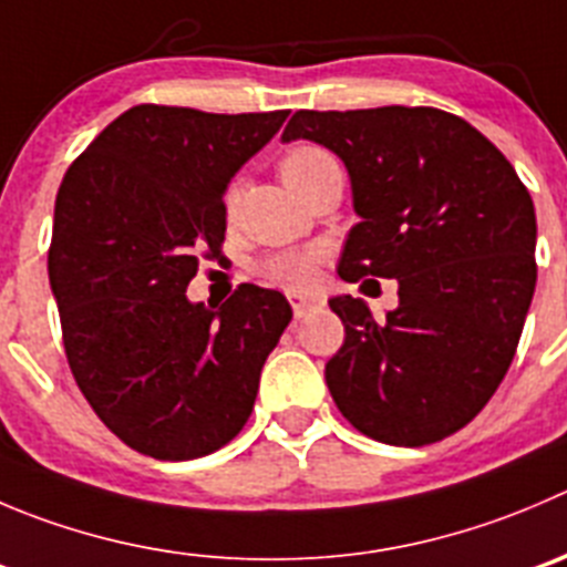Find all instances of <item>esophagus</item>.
<instances>
[{
	"instance_id": "34e87169",
	"label": "esophagus",
	"mask_w": 567,
	"mask_h": 567,
	"mask_svg": "<svg viewBox=\"0 0 567 567\" xmlns=\"http://www.w3.org/2000/svg\"><path fill=\"white\" fill-rule=\"evenodd\" d=\"M287 298H289V303H292L295 317H303L306 311H311L317 303H320L315 295H303V292H287Z\"/></svg>"
}]
</instances>
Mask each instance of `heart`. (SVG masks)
<instances>
[{
	"label": "heart",
	"mask_w": 567,
	"mask_h": 567,
	"mask_svg": "<svg viewBox=\"0 0 567 567\" xmlns=\"http://www.w3.org/2000/svg\"><path fill=\"white\" fill-rule=\"evenodd\" d=\"M331 161V155L322 153L317 147H298L287 155V158L280 161V181L292 186L295 181L306 175V172L317 169L320 164ZM236 199H239V188L230 186L228 194H225V208L228 214H234ZM317 269H320V252L317 250H289V252H278V256L269 258L264 264V275L275 284H284V287L292 289H303L309 287L311 280H315Z\"/></svg>",
	"instance_id": "b5f03b06"
}]
</instances>
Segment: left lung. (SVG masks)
<instances>
[{"instance_id":"obj_1","label":"left lung","mask_w":567,"mask_h":567,"mask_svg":"<svg viewBox=\"0 0 567 567\" xmlns=\"http://www.w3.org/2000/svg\"><path fill=\"white\" fill-rule=\"evenodd\" d=\"M344 164L359 223L339 275L398 280V306L328 300L344 342L326 364L339 412L386 445H429L471 423L515 355L537 284L535 203L509 161L436 107L298 111L280 142Z\"/></svg>"}]
</instances>
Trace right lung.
<instances>
[{"instance_id": "obj_1", "label": "right lung", "mask_w": 567, "mask_h": 567, "mask_svg": "<svg viewBox=\"0 0 567 567\" xmlns=\"http://www.w3.org/2000/svg\"><path fill=\"white\" fill-rule=\"evenodd\" d=\"M289 111L136 105L69 166L55 197L50 287L74 381L138 454L186 462L234 440L261 368L292 320L275 289L188 300L199 256H219L225 192Z\"/></svg>"}]
</instances>
